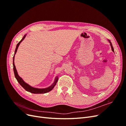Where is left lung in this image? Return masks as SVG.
Wrapping results in <instances>:
<instances>
[{"label":"left lung","mask_w":126,"mask_h":126,"mask_svg":"<svg viewBox=\"0 0 126 126\" xmlns=\"http://www.w3.org/2000/svg\"><path fill=\"white\" fill-rule=\"evenodd\" d=\"M108 41H109V43H110V46H111V50H112V51L113 52H114V49H113V46H112V44H111V41H110V40H108Z\"/></svg>","instance_id":"1"}]
</instances>
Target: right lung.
<instances>
[{"label": "right lung", "mask_w": 126, "mask_h": 126, "mask_svg": "<svg viewBox=\"0 0 126 126\" xmlns=\"http://www.w3.org/2000/svg\"><path fill=\"white\" fill-rule=\"evenodd\" d=\"M26 36V35H25L24 36V37L22 38V39L19 42V43H18V44L16 46V49H15V54H14V57H13V69H14V74H15V78H16L17 80L19 82V84L22 87H23L26 91H28V92H30V93H32V94H45V93H47L48 92H49V91H51V90H52L53 88H54V87L56 85L57 81H58V76H57V77L55 78V81H54V83H53L51 86H50L47 88H35V87H32L31 86H30L29 85H28V83H27L26 82H25L24 81V80L22 79L18 74V72H17V71L16 70V67H15V63H14L15 55V54H16L19 46L20 44L21 43L22 41L25 38Z\"/></svg>", "instance_id": "obj_1"}]
</instances>
